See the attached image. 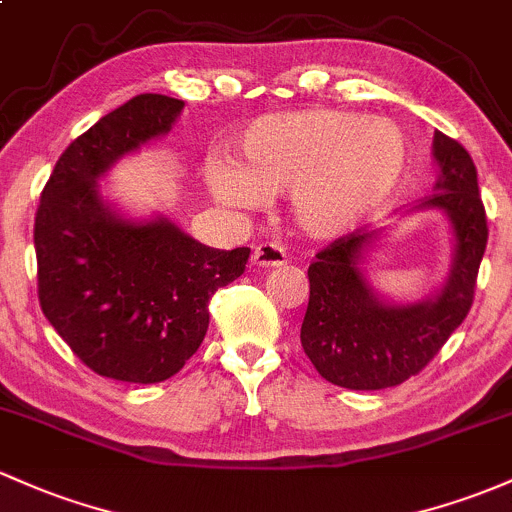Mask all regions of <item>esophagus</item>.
I'll return each mask as SVG.
<instances>
[{"label": "esophagus", "instance_id": "obj_1", "mask_svg": "<svg viewBox=\"0 0 512 512\" xmlns=\"http://www.w3.org/2000/svg\"><path fill=\"white\" fill-rule=\"evenodd\" d=\"M251 261H254V266L258 268H278L288 263V254H285L283 246L278 244H258Z\"/></svg>", "mask_w": 512, "mask_h": 512}]
</instances>
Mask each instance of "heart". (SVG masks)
<instances>
[{
	"label": "heart",
	"instance_id": "1",
	"mask_svg": "<svg viewBox=\"0 0 512 512\" xmlns=\"http://www.w3.org/2000/svg\"><path fill=\"white\" fill-rule=\"evenodd\" d=\"M236 163L212 156L207 188L236 210H256L290 190L302 232L334 236L381 210L410 168V139L386 117L332 107L271 114L234 141Z\"/></svg>",
	"mask_w": 512,
	"mask_h": 512
}]
</instances>
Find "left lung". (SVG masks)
<instances>
[{"mask_svg": "<svg viewBox=\"0 0 512 512\" xmlns=\"http://www.w3.org/2000/svg\"><path fill=\"white\" fill-rule=\"evenodd\" d=\"M437 192L422 207L447 212L454 227V263L447 283L430 300L390 305L371 293L359 261L373 234L339 236L307 268L310 302L300 342L329 383L351 390H381L417 376L464 322L474 305L478 266L488 241L486 210L476 166L459 141L434 131Z\"/></svg>", "mask_w": 512, "mask_h": 512, "instance_id": "obj_1", "label": "left lung"}]
</instances>
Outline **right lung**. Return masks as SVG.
I'll return each instance as SVG.
<instances>
[{"label":"right lung","mask_w":512,"mask_h":512,"mask_svg":"<svg viewBox=\"0 0 512 512\" xmlns=\"http://www.w3.org/2000/svg\"><path fill=\"white\" fill-rule=\"evenodd\" d=\"M183 100L136 95L63 151L41 192L34 246L38 302L73 354L104 378L161 383L200 349L214 290L244 273L251 249L219 251L173 222H129L97 178L168 134Z\"/></svg>","instance_id":"1"}]
</instances>
